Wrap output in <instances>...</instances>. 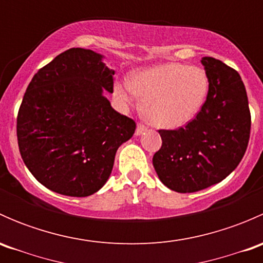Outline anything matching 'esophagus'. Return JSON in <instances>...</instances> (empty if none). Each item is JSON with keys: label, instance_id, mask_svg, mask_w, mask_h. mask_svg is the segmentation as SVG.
<instances>
[{"label": "esophagus", "instance_id": "34e87169", "mask_svg": "<svg viewBox=\"0 0 263 263\" xmlns=\"http://www.w3.org/2000/svg\"><path fill=\"white\" fill-rule=\"evenodd\" d=\"M146 131H147V127L145 126V124L139 123V124H137V127H136V132H135V134H136L137 136H139V135L145 134V132H146Z\"/></svg>", "mask_w": 263, "mask_h": 263}]
</instances>
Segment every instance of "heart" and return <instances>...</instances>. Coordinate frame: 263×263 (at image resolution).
<instances>
[{
	"label": "heart",
	"instance_id": "heart-1",
	"mask_svg": "<svg viewBox=\"0 0 263 263\" xmlns=\"http://www.w3.org/2000/svg\"><path fill=\"white\" fill-rule=\"evenodd\" d=\"M117 97L134 103V92L144 103L142 112L153 126L178 128L200 112L209 92L205 71L183 63H164L139 71L124 84H117Z\"/></svg>",
	"mask_w": 263,
	"mask_h": 263
}]
</instances>
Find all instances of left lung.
<instances>
[{
  "instance_id": "8db88e82",
  "label": "left lung",
  "mask_w": 263,
  "mask_h": 263,
  "mask_svg": "<svg viewBox=\"0 0 263 263\" xmlns=\"http://www.w3.org/2000/svg\"><path fill=\"white\" fill-rule=\"evenodd\" d=\"M209 92L184 127L159 129L161 147L153 164L159 179L179 193L205 190L227 178L248 146L251 112L240 75L221 61L203 57Z\"/></svg>"
}]
</instances>
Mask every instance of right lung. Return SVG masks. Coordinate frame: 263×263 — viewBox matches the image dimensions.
<instances>
[{
	"instance_id": "obj_1",
	"label": "right lung",
	"mask_w": 263,
	"mask_h": 263,
	"mask_svg": "<svg viewBox=\"0 0 263 263\" xmlns=\"http://www.w3.org/2000/svg\"><path fill=\"white\" fill-rule=\"evenodd\" d=\"M94 50L71 48L34 75L17 113L26 168L53 192L86 197L112 173L116 153L136 129L110 107L113 75Z\"/></svg>"
}]
</instances>
